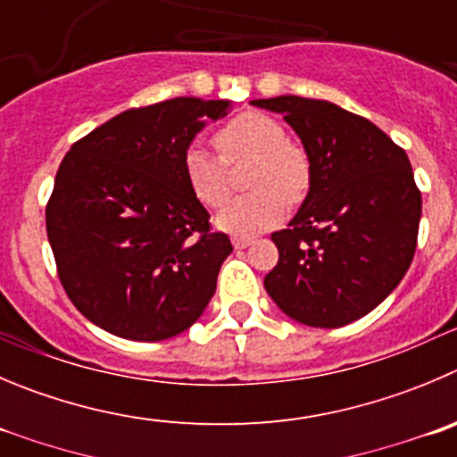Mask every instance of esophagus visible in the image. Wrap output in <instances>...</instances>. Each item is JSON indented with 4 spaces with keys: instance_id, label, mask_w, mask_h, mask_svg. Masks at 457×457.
<instances>
[{
    "instance_id": "34e87169",
    "label": "esophagus",
    "mask_w": 457,
    "mask_h": 457,
    "mask_svg": "<svg viewBox=\"0 0 457 457\" xmlns=\"http://www.w3.org/2000/svg\"><path fill=\"white\" fill-rule=\"evenodd\" d=\"M251 242L253 240H249V237H233V246L236 249H246V246H251Z\"/></svg>"
}]
</instances>
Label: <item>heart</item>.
<instances>
[{"instance_id": "heart-1", "label": "heart", "mask_w": 457, "mask_h": 457, "mask_svg": "<svg viewBox=\"0 0 457 457\" xmlns=\"http://www.w3.org/2000/svg\"><path fill=\"white\" fill-rule=\"evenodd\" d=\"M226 163L253 159L249 188L255 193L236 199L221 208L217 226L236 236L267 231L285 215L286 202H298L310 184V163L301 147L287 143V132L276 119L260 112H245L215 134ZM184 177L190 193L204 206L217 208L228 199L226 166L206 147L193 145L184 152Z\"/></svg>"}]
</instances>
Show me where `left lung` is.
I'll return each instance as SVG.
<instances>
[{"label": "left lung", "instance_id": "1", "mask_svg": "<svg viewBox=\"0 0 457 457\" xmlns=\"http://www.w3.org/2000/svg\"><path fill=\"white\" fill-rule=\"evenodd\" d=\"M287 120L310 161V190L271 240L264 289L289 319L343 328L375 310L415 255L421 195L406 152L368 119L328 101H251Z\"/></svg>", "mask_w": 457, "mask_h": 457}]
</instances>
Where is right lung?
Masks as SVG:
<instances>
[{"mask_svg":"<svg viewBox=\"0 0 457 457\" xmlns=\"http://www.w3.org/2000/svg\"><path fill=\"white\" fill-rule=\"evenodd\" d=\"M231 101L181 96L96 128L60 163L46 236L67 296L85 319L129 341L188 329L233 251L190 193L184 152Z\"/></svg>","mask_w":457,"mask_h":457,"instance_id":"obj_1","label":"right lung"}]
</instances>
